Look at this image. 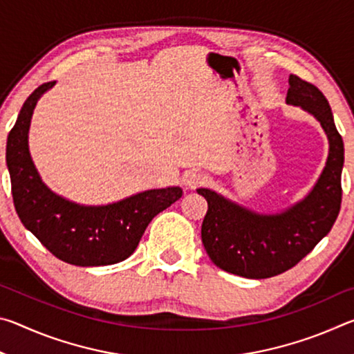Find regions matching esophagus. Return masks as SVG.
<instances>
[{"instance_id":"esophagus-1","label":"esophagus","mask_w":354,"mask_h":354,"mask_svg":"<svg viewBox=\"0 0 354 354\" xmlns=\"http://www.w3.org/2000/svg\"><path fill=\"white\" fill-rule=\"evenodd\" d=\"M203 183H205V176H203L201 173L190 171L189 175L185 176V184H187L190 189H195V187H198V185H201Z\"/></svg>"}]
</instances>
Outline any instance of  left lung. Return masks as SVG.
Listing matches in <instances>:
<instances>
[{
    "label": "left lung",
    "mask_w": 354,
    "mask_h": 354,
    "mask_svg": "<svg viewBox=\"0 0 354 354\" xmlns=\"http://www.w3.org/2000/svg\"><path fill=\"white\" fill-rule=\"evenodd\" d=\"M286 103L319 120L329 142L325 169L301 201L278 214H257L211 189L196 190L207 201L201 226L206 253L221 270L243 278H272L297 266L331 231L342 203L344 140L328 100L314 84L290 75Z\"/></svg>",
    "instance_id": "8db88e82"
}]
</instances>
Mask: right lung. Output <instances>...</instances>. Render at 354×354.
I'll use <instances>...</instances> for the list:
<instances>
[{
    "label": "right lung",
    "mask_w": 354,
    "mask_h": 354,
    "mask_svg": "<svg viewBox=\"0 0 354 354\" xmlns=\"http://www.w3.org/2000/svg\"><path fill=\"white\" fill-rule=\"evenodd\" d=\"M45 82L29 95L6 147L14 206L40 243L71 266L98 267L134 253L156 215L183 196L181 187L151 189L106 206H84L46 187L29 154L28 133L39 98L55 86Z\"/></svg>",
    "instance_id": "right-lung-1"
}]
</instances>
